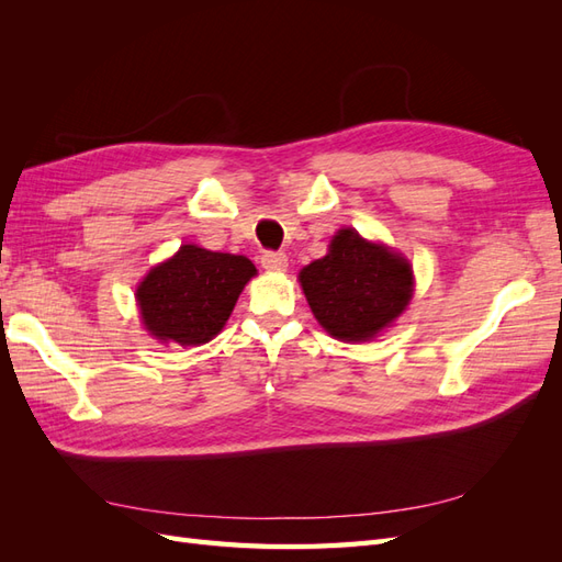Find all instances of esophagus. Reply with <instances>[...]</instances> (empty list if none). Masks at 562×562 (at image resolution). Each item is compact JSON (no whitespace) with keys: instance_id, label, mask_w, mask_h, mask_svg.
I'll list each match as a JSON object with an SVG mask.
<instances>
[{"instance_id":"1","label":"esophagus","mask_w":562,"mask_h":562,"mask_svg":"<svg viewBox=\"0 0 562 562\" xmlns=\"http://www.w3.org/2000/svg\"><path fill=\"white\" fill-rule=\"evenodd\" d=\"M262 267L269 271H283L288 267V258L285 252H277V250H267L262 258H260Z\"/></svg>"}]
</instances>
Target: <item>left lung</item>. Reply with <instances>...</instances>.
I'll list each match as a JSON object with an SVG mask.
<instances>
[{"mask_svg": "<svg viewBox=\"0 0 562 562\" xmlns=\"http://www.w3.org/2000/svg\"><path fill=\"white\" fill-rule=\"evenodd\" d=\"M316 321L342 342H368L391 326L413 297V267L403 255L339 229L328 255L300 271Z\"/></svg>", "mask_w": 562, "mask_h": 562, "instance_id": "1", "label": "left lung"}]
</instances>
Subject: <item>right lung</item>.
I'll list each match as a JSON object with an SVG mask.
<instances>
[{"label":"right lung","mask_w":562,"mask_h":562,"mask_svg":"<svg viewBox=\"0 0 562 562\" xmlns=\"http://www.w3.org/2000/svg\"><path fill=\"white\" fill-rule=\"evenodd\" d=\"M255 274L258 269L244 255L184 244L173 258L149 269L135 291L143 326L161 342L206 345L225 328Z\"/></svg>","instance_id":"add662e5"}]
</instances>
